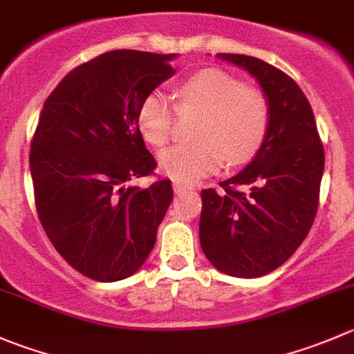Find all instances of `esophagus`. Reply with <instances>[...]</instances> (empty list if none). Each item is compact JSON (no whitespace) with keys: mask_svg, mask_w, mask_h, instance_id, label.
<instances>
[{"mask_svg":"<svg viewBox=\"0 0 354 354\" xmlns=\"http://www.w3.org/2000/svg\"><path fill=\"white\" fill-rule=\"evenodd\" d=\"M187 188H188V185L180 183V181H173V190H174V194H181V192L187 190Z\"/></svg>","mask_w":354,"mask_h":354,"instance_id":"esophagus-1","label":"esophagus"}]
</instances>
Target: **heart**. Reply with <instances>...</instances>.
Returning <instances> with one entry per match:
<instances>
[{
    "label": "heart",
    "instance_id": "obj_1",
    "mask_svg": "<svg viewBox=\"0 0 354 354\" xmlns=\"http://www.w3.org/2000/svg\"><path fill=\"white\" fill-rule=\"evenodd\" d=\"M180 112L201 114L195 143L174 145L159 153V167L173 181L190 185L218 171L225 162L242 164L259 150L270 124V107L263 93L218 68H204L178 88ZM174 109L160 91L143 98L136 126L150 145L171 138Z\"/></svg>",
    "mask_w": 354,
    "mask_h": 354
}]
</instances>
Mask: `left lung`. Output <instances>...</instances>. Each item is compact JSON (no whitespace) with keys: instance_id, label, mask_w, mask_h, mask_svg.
Here are the masks:
<instances>
[{"instance_id":"8db88e82","label":"left lung","mask_w":354,"mask_h":354,"mask_svg":"<svg viewBox=\"0 0 354 354\" xmlns=\"http://www.w3.org/2000/svg\"><path fill=\"white\" fill-rule=\"evenodd\" d=\"M216 57L256 79L268 102L270 124L249 166L221 181V190H202L198 236L214 268L257 279L282 266L313 225L324 145L310 102L286 72L247 55Z\"/></svg>"}]
</instances>
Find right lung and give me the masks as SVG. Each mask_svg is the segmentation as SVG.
I'll use <instances>...</instances> for the list:
<instances>
[{
  "mask_svg": "<svg viewBox=\"0 0 354 354\" xmlns=\"http://www.w3.org/2000/svg\"><path fill=\"white\" fill-rule=\"evenodd\" d=\"M176 57L109 51L68 72L41 111L29 156L37 214L58 254L97 282L142 268L173 201L169 180L131 181L156 169L136 112Z\"/></svg>",
  "mask_w": 354,
  "mask_h": 354,
  "instance_id": "add662e5",
  "label": "right lung"
}]
</instances>
